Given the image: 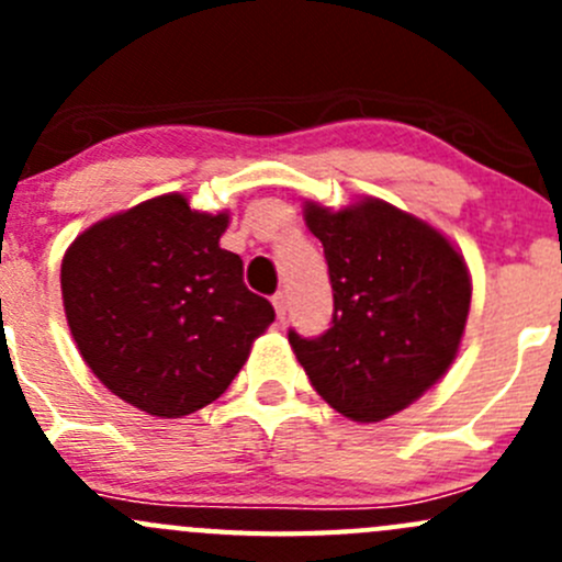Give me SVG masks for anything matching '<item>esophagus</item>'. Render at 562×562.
<instances>
[{"label":"esophagus","instance_id":"1","mask_svg":"<svg viewBox=\"0 0 562 562\" xmlns=\"http://www.w3.org/2000/svg\"><path fill=\"white\" fill-rule=\"evenodd\" d=\"M271 304H274V313H277V321H285V310H288V299H285V293L282 291H277L274 296H271Z\"/></svg>","mask_w":562,"mask_h":562}]
</instances>
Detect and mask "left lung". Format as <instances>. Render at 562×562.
I'll return each instance as SVG.
<instances>
[{
  "instance_id": "obj_1",
  "label": "left lung",
  "mask_w": 562,
  "mask_h": 562,
  "mask_svg": "<svg viewBox=\"0 0 562 562\" xmlns=\"http://www.w3.org/2000/svg\"><path fill=\"white\" fill-rule=\"evenodd\" d=\"M334 291L331 328L288 342L317 394L353 422L405 411L457 359L470 313L464 258L440 231L381 198L331 212L310 201Z\"/></svg>"
}]
</instances>
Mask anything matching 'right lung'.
I'll list each match as a JSON object with an SVG mask.
<instances>
[{
    "label": "right lung",
    "instance_id": "add662e5",
    "mask_svg": "<svg viewBox=\"0 0 562 562\" xmlns=\"http://www.w3.org/2000/svg\"><path fill=\"white\" fill-rule=\"evenodd\" d=\"M228 214L151 198L83 231L61 260L67 326L100 383L149 416L201 411L231 386L274 307L220 247Z\"/></svg>",
    "mask_w": 562,
    "mask_h": 562
}]
</instances>
